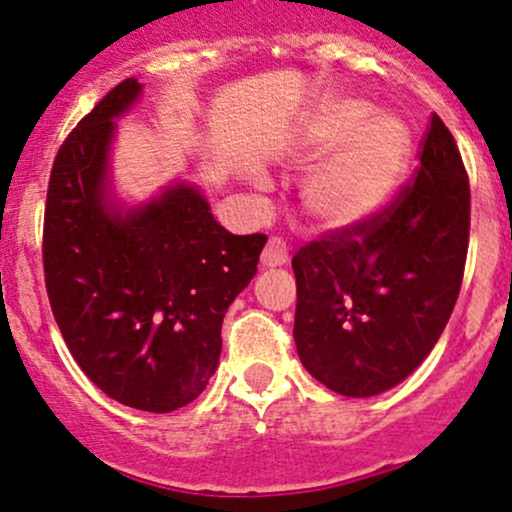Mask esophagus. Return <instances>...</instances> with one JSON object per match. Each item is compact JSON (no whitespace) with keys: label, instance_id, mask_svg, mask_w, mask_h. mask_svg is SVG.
Here are the masks:
<instances>
[{"label":"esophagus","instance_id":"1","mask_svg":"<svg viewBox=\"0 0 512 512\" xmlns=\"http://www.w3.org/2000/svg\"><path fill=\"white\" fill-rule=\"evenodd\" d=\"M289 262V247L282 238H269V243L262 250V265L265 267H282Z\"/></svg>","mask_w":512,"mask_h":512}]
</instances>
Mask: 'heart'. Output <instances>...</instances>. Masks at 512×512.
I'll use <instances>...</instances> for the list:
<instances>
[{
	"instance_id": "b5f03b06",
	"label": "heart",
	"mask_w": 512,
	"mask_h": 512,
	"mask_svg": "<svg viewBox=\"0 0 512 512\" xmlns=\"http://www.w3.org/2000/svg\"><path fill=\"white\" fill-rule=\"evenodd\" d=\"M355 99L325 101L303 128L301 150L318 157L301 182V206L320 228H345L384 204L408 153V136L389 116H370Z\"/></svg>"
}]
</instances>
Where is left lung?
I'll list each match as a JSON object with an SVG mask.
<instances>
[{
  "label": "left lung",
  "instance_id": "left-lung-1",
  "mask_svg": "<svg viewBox=\"0 0 512 512\" xmlns=\"http://www.w3.org/2000/svg\"><path fill=\"white\" fill-rule=\"evenodd\" d=\"M469 218L462 155L432 114L413 182L291 260L294 340L308 374L342 396L367 398L415 372L462 289Z\"/></svg>",
  "mask_w": 512,
  "mask_h": 512
}]
</instances>
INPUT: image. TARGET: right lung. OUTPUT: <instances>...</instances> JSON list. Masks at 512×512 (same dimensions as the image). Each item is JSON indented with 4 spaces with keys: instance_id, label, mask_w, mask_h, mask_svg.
<instances>
[{
    "instance_id": "obj_1",
    "label": "right lung",
    "mask_w": 512,
    "mask_h": 512,
    "mask_svg": "<svg viewBox=\"0 0 512 512\" xmlns=\"http://www.w3.org/2000/svg\"><path fill=\"white\" fill-rule=\"evenodd\" d=\"M140 97L116 84L72 128L50 170L43 272L55 323L106 396L148 413L192 403L221 357V325L267 235H233L189 184L119 211L109 201L114 119Z\"/></svg>"
}]
</instances>
